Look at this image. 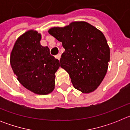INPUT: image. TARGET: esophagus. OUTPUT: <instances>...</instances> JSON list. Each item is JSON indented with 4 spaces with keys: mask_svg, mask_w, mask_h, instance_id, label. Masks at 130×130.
<instances>
[{
    "mask_svg": "<svg viewBox=\"0 0 130 130\" xmlns=\"http://www.w3.org/2000/svg\"><path fill=\"white\" fill-rule=\"evenodd\" d=\"M55 57H56V58H57V59L60 60V58L61 57V55H60V54H58V55H57L55 56Z\"/></svg>",
    "mask_w": 130,
    "mask_h": 130,
    "instance_id": "obj_1",
    "label": "esophagus"
}]
</instances>
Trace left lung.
I'll return each mask as SVG.
<instances>
[{
	"label": "left lung",
	"instance_id": "left-lung-1",
	"mask_svg": "<svg viewBox=\"0 0 130 130\" xmlns=\"http://www.w3.org/2000/svg\"><path fill=\"white\" fill-rule=\"evenodd\" d=\"M48 32L65 49L60 59V67L69 73L73 87L83 93L94 91L106 74L110 60L104 34L85 21L53 27Z\"/></svg>",
	"mask_w": 130,
	"mask_h": 130
}]
</instances>
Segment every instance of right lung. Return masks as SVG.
<instances>
[{
  "instance_id": "right-lung-1",
  "label": "right lung",
  "mask_w": 130,
  "mask_h": 130,
  "mask_svg": "<svg viewBox=\"0 0 130 130\" xmlns=\"http://www.w3.org/2000/svg\"><path fill=\"white\" fill-rule=\"evenodd\" d=\"M41 34L30 30L16 40L10 55V64L18 80L24 87L40 95L55 88V72L59 60L50 55L48 47L40 44Z\"/></svg>"
}]
</instances>
